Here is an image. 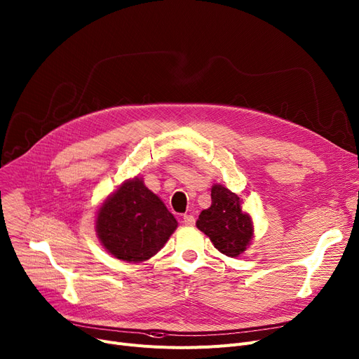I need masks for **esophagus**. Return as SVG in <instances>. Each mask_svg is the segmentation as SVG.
Instances as JSON below:
<instances>
[{
    "label": "esophagus",
    "instance_id": "1",
    "mask_svg": "<svg viewBox=\"0 0 359 359\" xmlns=\"http://www.w3.org/2000/svg\"><path fill=\"white\" fill-rule=\"evenodd\" d=\"M182 222H184L185 226H194L196 224V219H194L193 215H185L182 217Z\"/></svg>",
    "mask_w": 359,
    "mask_h": 359
}]
</instances>
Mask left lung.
Instances as JSON below:
<instances>
[{"instance_id": "8db88e82", "label": "left lung", "mask_w": 359, "mask_h": 359, "mask_svg": "<svg viewBox=\"0 0 359 359\" xmlns=\"http://www.w3.org/2000/svg\"><path fill=\"white\" fill-rule=\"evenodd\" d=\"M196 224L230 258L243 254L254 238V223L242 210V200L220 184L213 185L212 205L203 210Z\"/></svg>"}]
</instances>
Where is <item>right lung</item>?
I'll return each instance as SVG.
<instances>
[{"mask_svg":"<svg viewBox=\"0 0 359 359\" xmlns=\"http://www.w3.org/2000/svg\"><path fill=\"white\" fill-rule=\"evenodd\" d=\"M178 222L142 178L124 181L97 212L95 230L101 245L114 258L143 262L156 255Z\"/></svg>","mask_w":359,"mask_h":359,"instance_id":"obj_1","label":"right lung"}]
</instances>
